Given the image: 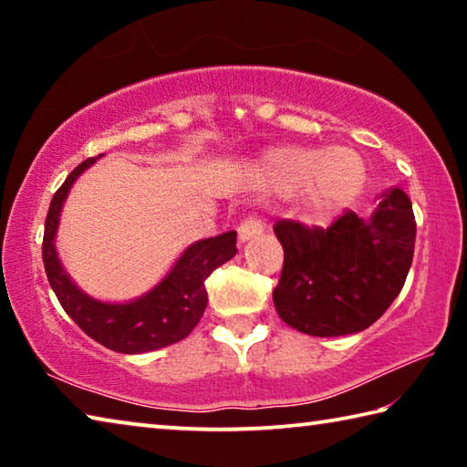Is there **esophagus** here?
Returning a JSON list of instances; mask_svg holds the SVG:
<instances>
[{"instance_id": "obj_1", "label": "esophagus", "mask_w": 467, "mask_h": 467, "mask_svg": "<svg viewBox=\"0 0 467 467\" xmlns=\"http://www.w3.org/2000/svg\"><path fill=\"white\" fill-rule=\"evenodd\" d=\"M264 223H262V218H257V216H249V218H244L243 223H241V226H239V239L244 243V241H249V239H257V236H262L264 234Z\"/></svg>"}]
</instances>
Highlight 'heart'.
I'll return each instance as SVG.
<instances>
[{
	"label": "heart",
	"mask_w": 467,
	"mask_h": 467,
	"mask_svg": "<svg viewBox=\"0 0 467 467\" xmlns=\"http://www.w3.org/2000/svg\"><path fill=\"white\" fill-rule=\"evenodd\" d=\"M265 185L290 193L300 186L306 216L327 220L354 200L362 183V162L348 148L315 152L305 148H275L259 162Z\"/></svg>",
	"instance_id": "1"
}]
</instances>
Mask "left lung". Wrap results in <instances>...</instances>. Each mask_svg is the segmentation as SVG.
<instances>
[{
    "mask_svg": "<svg viewBox=\"0 0 467 467\" xmlns=\"http://www.w3.org/2000/svg\"><path fill=\"white\" fill-rule=\"evenodd\" d=\"M274 233L284 249L275 311L303 334L331 337L367 329L389 309L412 265L416 220L393 187L370 218L346 210L327 228L280 220Z\"/></svg>",
    "mask_w": 467,
    "mask_h": 467,
    "instance_id": "left-lung-1",
    "label": "left lung"
}]
</instances>
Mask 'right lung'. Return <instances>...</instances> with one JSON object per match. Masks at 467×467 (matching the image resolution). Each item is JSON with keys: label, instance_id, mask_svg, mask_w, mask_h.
<instances>
[{"label": "right lung", "instance_id": "1", "mask_svg": "<svg viewBox=\"0 0 467 467\" xmlns=\"http://www.w3.org/2000/svg\"><path fill=\"white\" fill-rule=\"evenodd\" d=\"M100 158V156H97ZM88 158L69 172L55 192L45 220L43 264L55 296L69 317L86 336L97 339L109 350L141 354L171 346L187 337L200 323L208 305L205 278L236 255V233L228 231L212 239L197 241L183 251L171 272L144 296L130 303H102L76 286L63 270L55 249L59 214L69 187L82 172L97 162Z\"/></svg>", "mask_w": 467, "mask_h": 467}]
</instances>
